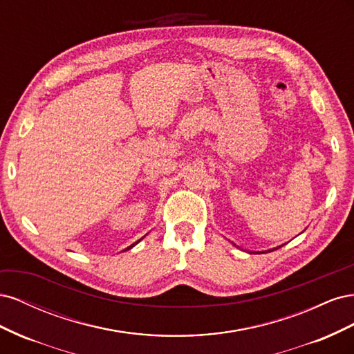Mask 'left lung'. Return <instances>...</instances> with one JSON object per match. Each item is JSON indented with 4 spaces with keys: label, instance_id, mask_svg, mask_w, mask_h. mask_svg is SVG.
I'll return each mask as SVG.
<instances>
[{
    "label": "left lung",
    "instance_id": "1",
    "mask_svg": "<svg viewBox=\"0 0 354 354\" xmlns=\"http://www.w3.org/2000/svg\"><path fill=\"white\" fill-rule=\"evenodd\" d=\"M274 250H277V248H273V250H270V251H274ZM270 251H266V252H270ZM251 252V251H250Z\"/></svg>",
    "mask_w": 354,
    "mask_h": 354
}]
</instances>
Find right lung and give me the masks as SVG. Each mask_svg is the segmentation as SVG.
I'll return each instance as SVG.
<instances>
[{
  "label": "right lung",
  "instance_id": "right-lung-1",
  "mask_svg": "<svg viewBox=\"0 0 354 354\" xmlns=\"http://www.w3.org/2000/svg\"><path fill=\"white\" fill-rule=\"evenodd\" d=\"M140 241H142V239H140ZM140 241H137V242H136V243H133V245H130V246H128V248H125V250H130V248H133V246H134V245H137V243H138V242H140Z\"/></svg>",
  "mask_w": 354,
  "mask_h": 354
}]
</instances>
